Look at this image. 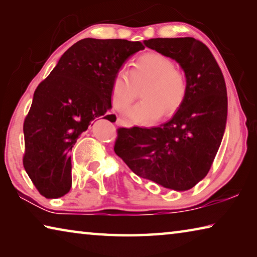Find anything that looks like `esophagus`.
I'll list each match as a JSON object with an SVG mask.
<instances>
[{
  "label": "esophagus",
  "mask_w": 257,
  "mask_h": 257,
  "mask_svg": "<svg viewBox=\"0 0 257 257\" xmlns=\"http://www.w3.org/2000/svg\"><path fill=\"white\" fill-rule=\"evenodd\" d=\"M115 123L118 124V125H121V127H132V123L128 122V121L123 120V119H120V118L116 119Z\"/></svg>",
  "instance_id": "esophagus-1"
}]
</instances>
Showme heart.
<instances>
[{
  "label": "heart",
  "instance_id": "heart-1",
  "mask_svg": "<svg viewBox=\"0 0 257 257\" xmlns=\"http://www.w3.org/2000/svg\"><path fill=\"white\" fill-rule=\"evenodd\" d=\"M187 78L173 61L161 53L151 52L135 60L130 71L120 70L112 81V104L124 111L138 96L143 99L127 112L135 123L150 124L162 113L171 115L184 103L187 95Z\"/></svg>",
  "mask_w": 257,
  "mask_h": 257
}]
</instances>
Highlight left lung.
<instances>
[{"label":"left lung","instance_id":"left-lung-1","mask_svg":"<svg viewBox=\"0 0 257 257\" xmlns=\"http://www.w3.org/2000/svg\"><path fill=\"white\" fill-rule=\"evenodd\" d=\"M145 45L184 69L186 98L158 127L118 128L114 152L137 176L188 190L205 178L222 142L228 113L224 78L208 47L193 37L152 38Z\"/></svg>","mask_w":257,"mask_h":257}]
</instances>
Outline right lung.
I'll list each match as a JSON object with an SVG mask.
<instances>
[{
	"mask_svg": "<svg viewBox=\"0 0 257 257\" xmlns=\"http://www.w3.org/2000/svg\"><path fill=\"white\" fill-rule=\"evenodd\" d=\"M141 42L84 38L61 56L37 86L24 122V168L46 198L71 188L70 152L94 119H114L112 81L129 56L144 50Z\"/></svg>",
	"mask_w": 257,
	"mask_h": 257,
	"instance_id": "obj_1",
	"label": "right lung"
}]
</instances>
